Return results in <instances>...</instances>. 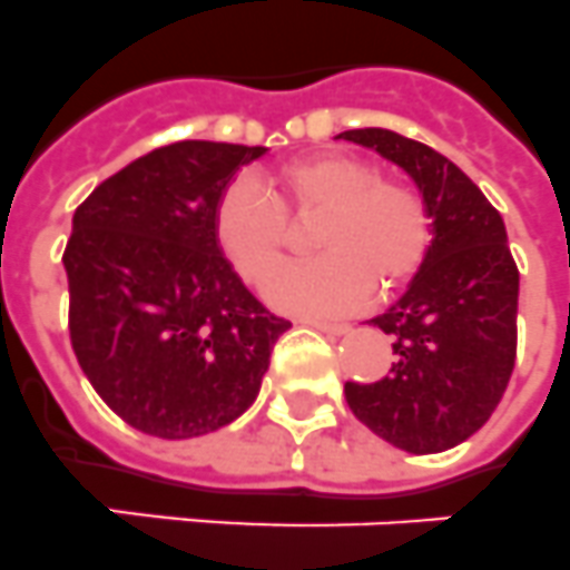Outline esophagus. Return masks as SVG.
<instances>
[{
    "mask_svg": "<svg viewBox=\"0 0 570 570\" xmlns=\"http://www.w3.org/2000/svg\"><path fill=\"white\" fill-rule=\"evenodd\" d=\"M304 324L322 330V333H327V336H344V333L351 330L344 322H322V318H304Z\"/></svg>",
    "mask_w": 570,
    "mask_h": 570,
    "instance_id": "34e87169",
    "label": "esophagus"
}]
</instances>
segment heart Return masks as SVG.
I'll use <instances>...</instances> for the list:
<instances>
[{
  "instance_id": "heart-1",
  "label": "heart",
  "mask_w": 570,
  "mask_h": 570,
  "mask_svg": "<svg viewBox=\"0 0 570 570\" xmlns=\"http://www.w3.org/2000/svg\"><path fill=\"white\" fill-rule=\"evenodd\" d=\"M263 188L234 181L223 190L214 234L248 284H266L283 259L287 216L322 213L314 233L323 255L278 273L269 301L284 309L342 313L376 293H394L423 266L434 240V214L420 185L382 176L351 153H318L266 176ZM287 216L284 218L283 214Z\"/></svg>"
}]
</instances>
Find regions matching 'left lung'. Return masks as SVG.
<instances>
[{"instance_id":"obj_1","label":"left lung","mask_w":570,"mask_h":570,"mask_svg":"<svg viewBox=\"0 0 570 570\" xmlns=\"http://www.w3.org/2000/svg\"><path fill=\"white\" fill-rule=\"evenodd\" d=\"M342 138L374 147L429 196L434 240L394 307L371 318L391 336L389 374L344 382L356 420L411 455L443 452L481 429L515 365L519 269L504 219L461 167L429 145L367 127Z\"/></svg>"}]
</instances>
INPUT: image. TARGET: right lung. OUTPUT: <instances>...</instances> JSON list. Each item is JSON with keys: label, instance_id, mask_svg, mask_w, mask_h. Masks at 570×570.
<instances>
[{"label": "right lung", "instance_id": "1", "mask_svg": "<svg viewBox=\"0 0 570 570\" xmlns=\"http://www.w3.org/2000/svg\"><path fill=\"white\" fill-rule=\"evenodd\" d=\"M266 147L176 141L100 181L71 217L69 338L138 432L199 438L255 403L289 322L248 293L214 234L232 176Z\"/></svg>", "mask_w": 570, "mask_h": 570}]
</instances>
